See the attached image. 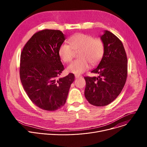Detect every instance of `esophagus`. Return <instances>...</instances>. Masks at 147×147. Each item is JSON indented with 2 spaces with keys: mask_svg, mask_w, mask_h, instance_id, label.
<instances>
[{
  "mask_svg": "<svg viewBox=\"0 0 147 147\" xmlns=\"http://www.w3.org/2000/svg\"><path fill=\"white\" fill-rule=\"evenodd\" d=\"M80 77H81V75H79V74H76L75 75V78H80Z\"/></svg>",
  "mask_w": 147,
  "mask_h": 147,
  "instance_id": "34e87169",
  "label": "esophagus"
}]
</instances>
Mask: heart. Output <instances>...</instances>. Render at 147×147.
<instances>
[{"instance_id": "1", "label": "heart", "mask_w": 147, "mask_h": 147, "mask_svg": "<svg viewBox=\"0 0 147 147\" xmlns=\"http://www.w3.org/2000/svg\"><path fill=\"white\" fill-rule=\"evenodd\" d=\"M69 44H63L59 50L61 60L65 63L71 61L76 52L80 59L73 61L66 68L68 73L80 74L89 67V63L95 65L101 60L104 53V45L99 38L85 34H77L69 39Z\"/></svg>"}]
</instances>
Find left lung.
<instances>
[{
  "label": "left lung",
  "mask_w": 147,
  "mask_h": 147,
  "mask_svg": "<svg viewBox=\"0 0 147 147\" xmlns=\"http://www.w3.org/2000/svg\"><path fill=\"white\" fill-rule=\"evenodd\" d=\"M104 53L96 68V77H85L86 98L94 106L103 107L113 102L122 91L127 75V58L121 40L105 30L100 36Z\"/></svg>",
  "instance_id": "8db88e82"
}]
</instances>
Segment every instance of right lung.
Here are the masks:
<instances>
[{
    "label": "right lung",
    "instance_id": "right-lung-1",
    "mask_svg": "<svg viewBox=\"0 0 147 147\" xmlns=\"http://www.w3.org/2000/svg\"><path fill=\"white\" fill-rule=\"evenodd\" d=\"M65 36L59 30L40 31L21 53L20 76L23 88L35 105L45 111H54L64 105L74 80L72 73L57 79L64 70L59 50Z\"/></svg>",
    "mask_w": 147,
    "mask_h": 147
}]
</instances>
